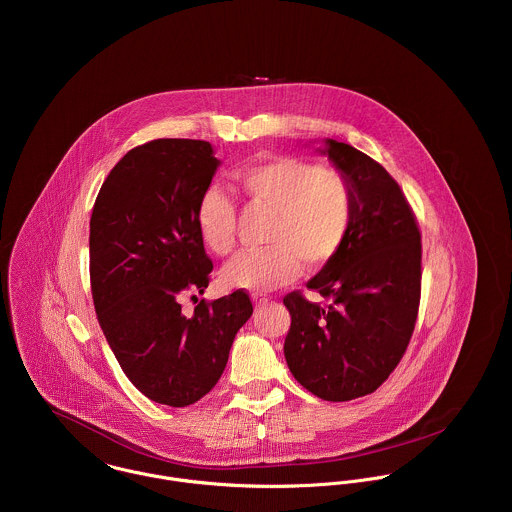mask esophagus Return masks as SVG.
<instances>
[{
  "label": "esophagus",
  "instance_id": "34e87169",
  "mask_svg": "<svg viewBox=\"0 0 512 512\" xmlns=\"http://www.w3.org/2000/svg\"><path fill=\"white\" fill-rule=\"evenodd\" d=\"M252 301H254V305H256V307H264V305H268V301H270V299H268V297H258V295H254V297H252Z\"/></svg>",
  "mask_w": 512,
  "mask_h": 512
}]
</instances>
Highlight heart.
I'll return each instance as SVG.
<instances>
[{"label":"heart","mask_w":512,"mask_h":512,"mask_svg":"<svg viewBox=\"0 0 512 512\" xmlns=\"http://www.w3.org/2000/svg\"><path fill=\"white\" fill-rule=\"evenodd\" d=\"M234 183L250 205L276 211L270 230L272 248L238 254L222 282L244 292L266 293L295 280L303 268L329 264L351 230L355 195L347 175L335 167H317L299 157L260 159L234 173ZM203 242L219 256L236 244V207L211 187L197 209Z\"/></svg>","instance_id":"1"}]
</instances>
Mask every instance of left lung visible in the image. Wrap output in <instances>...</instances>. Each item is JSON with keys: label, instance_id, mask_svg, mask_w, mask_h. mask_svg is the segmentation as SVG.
Masks as SVG:
<instances>
[{"label": "left lung", "instance_id": "left-lung-1", "mask_svg": "<svg viewBox=\"0 0 512 512\" xmlns=\"http://www.w3.org/2000/svg\"><path fill=\"white\" fill-rule=\"evenodd\" d=\"M319 151L351 181L355 209L339 254L307 282L329 299L284 297L292 315L284 355L295 380L329 402L374 392L400 363L420 305L422 242L416 217L388 171L337 140Z\"/></svg>", "mask_w": 512, "mask_h": 512}]
</instances>
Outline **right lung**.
Returning a JSON list of instances; mask_svg holds the SVG:
<instances>
[{
	"mask_svg": "<svg viewBox=\"0 0 512 512\" xmlns=\"http://www.w3.org/2000/svg\"><path fill=\"white\" fill-rule=\"evenodd\" d=\"M220 159L203 140H153L110 171L90 217V286L98 323L130 382L183 408L219 382L238 329L252 315L242 290L181 311L203 293L213 262L197 209ZM195 297V295H193Z\"/></svg>",
	"mask_w": 512,
	"mask_h": 512,
	"instance_id": "right-lung-1",
	"label": "right lung"
}]
</instances>
